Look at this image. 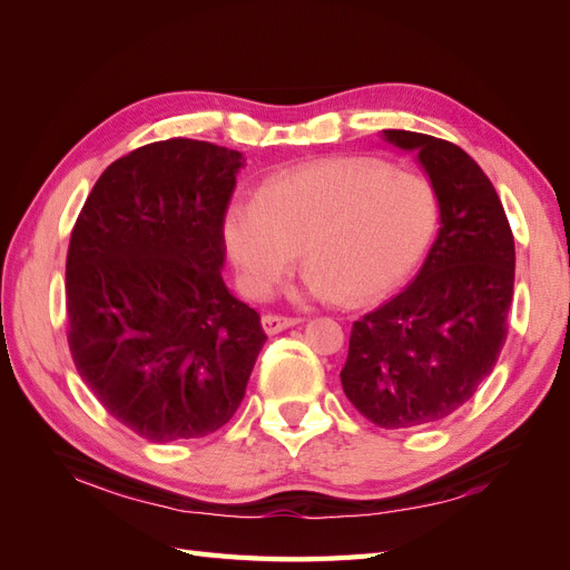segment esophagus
Masks as SVG:
<instances>
[{"label":"esophagus","mask_w":570,"mask_h":570,"mask_svg":"<svg viewBox=\"0 0 570 570\" xmlns=\"http://www.w3.org/2000/svg\"><path fill=\"white\" fill-rule=\"evenodd\" d=\"M264 331L268 333V335H275V333H281V331H285V327H292V325H297V323H302V318L299 316H281V314H268V316H264Z\"/></svg>","instance_id":"34e87169"}]
</instances>
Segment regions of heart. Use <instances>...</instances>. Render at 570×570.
I'll use <instances>...</instances> for the list:
<instances>
[{"instance_id":"heart-1","label":"heart","mask_w":570,"mask_h":570,"mask_svg":"<svg viewBox=\"0 0 570 570\" xmlns=\"http://www.w3.org/2000/svg\"><path fill=\"white\" fill-rule=\"evenodd\" d=\"M438 226V189L425 176L356 157L292 170L256 202L233 204L226 243L252 297H266L304 245V292L371 302L409 278Z\"/></svg>"}]
</instances>
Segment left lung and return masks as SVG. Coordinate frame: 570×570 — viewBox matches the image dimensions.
<instances>
[{"label": "left lung", "instance_id": "1", "mask_svg": "<svg viewBox=\"0 0 570 570\" xmlns=\"http://www.w3.org/2000/svg\"><path fill=\"white\" fill-rule=\"evenodd\" d=\"M416 149L440 199V233L406 289L352 325L342 390L377 428L452 416L492 373L509 333L515 247L490 178L461 147L383 130Z\"/></svg>", "mask_w": 570, "mask_h": 570}]
</instances>
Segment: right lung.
I'll use <instances>...</instances> for the list:
<instances>
[{
  "mask_svg": "<svg viewBox=\"0 0 570 570\" xmlns=\"http://www.w3.org/2000/svg\"><path fill=\"white\" fill-rule=\"evenodd\" d=\"M243 166L187 137L137 147L99 176L71 230L68 350L109 416L149 442L226 425L266 342L220 278Z\"/></svg>",
  "mask_w": 570,
  "mask_h": 570,
  "instance_id": "obj_1",
  "label": "right lung"
}]
</instances>
